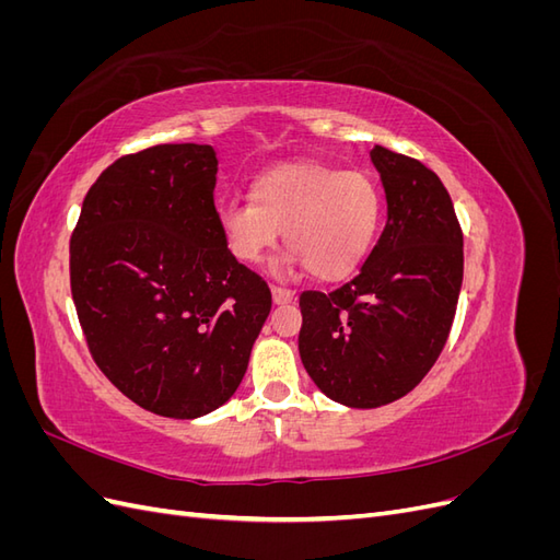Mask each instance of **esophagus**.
<instances>
[{
  "mask_svg": "<svg viewBox=\"0 0 560 560\" xmlns=\"http://www.w3.org/2000/svg\"><path fill=\"white\" fill-rule=\"evenodd\" d=\"M273 301L278 303V306H282V303H292L294 301V292L292 290H284V287H273Z\"/></svg>",
  "mask_w": 560,
  "mask_h": 560,
  "instance_id": "1",
  "label": "esophagus"
}]
</instances>
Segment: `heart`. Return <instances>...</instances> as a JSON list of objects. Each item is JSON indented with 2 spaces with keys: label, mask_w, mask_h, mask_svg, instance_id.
<instances>
[{
  "label": "heart",
  "mask_w": 560,
  "mask_h": 560,
  "mask_svg": "<svg viewBox=\"0 0 560 560\" xmlns=\"http://www.w3.org/2000/svg\"><path fill=\"white\" fill-rule=\"evenodd\" d=\"M381 191L360 171L329 163H284L252 182L249 200L219 208V229L238 261L257 264L276 247L280 231L292 261L319 280L350 276L374 243Z\"/></svg>",
  "instance_id": "heart-1"
}]
</instances>
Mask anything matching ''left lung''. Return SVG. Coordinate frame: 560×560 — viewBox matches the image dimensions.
Masks as SVG:
<instances>
[{"label":"left lung","mask_w":560,"mask_h":560,"mask_svg":"<svg viewBox=\"0 0 560 560\" xmlns=\"http://www.w3.org/2000/svg\"><path fill=\"white\" fill-rule=\"evenodd\" d=\"M387 222L360 273L338 290L303 292L299 354L313 383L352 409L389 404L442 354L463 284V231L430 167L371 149Z\"/></svg>","instance_id":"1"}]
</instances>
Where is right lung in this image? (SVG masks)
<instances>
[{
  "label": "right lung",
  "instance_id": "right-lung-1",
  "mask_svg": "<svg viewBox=\"0 0 560 560\" xmlns=\"http://www.w3.org/2000/svg\"><path fill=\"white\" fill-rule=\"evenodd\" d=\"M214 184L210 144L121 156L83 198L70 241L72 299L95 364L165 418L226 404L270 313L268 284L219 229Z\"/></svg>",
  "mask_w": 560,
  "mask_h": 560
}]
</instances>
